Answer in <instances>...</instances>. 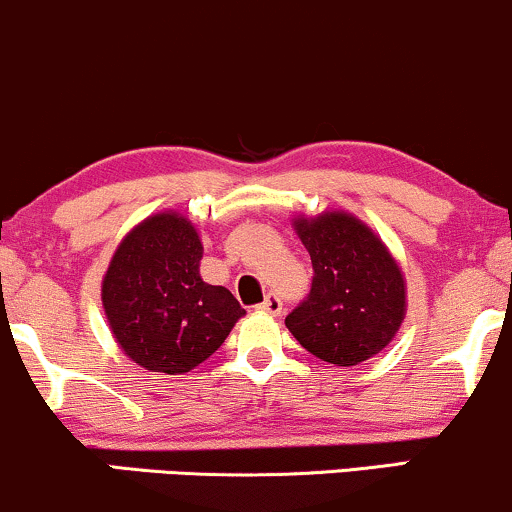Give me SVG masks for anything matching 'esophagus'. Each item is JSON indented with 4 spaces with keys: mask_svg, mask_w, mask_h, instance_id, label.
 Instances as JSON below:
<instances>
[{
    "mask_svg": "<svg viewBox=\"0 0 512 512\" xmlns=\"http://www.w3.org/2000/svg\"><path fill=\"white\" fill-rule=\"evenodd\" d=\"M257 310H260V313H267V315H281V301H279V296H274V293H269L267 298H264V301L257 305Z\"/></svg>",
    "mask_w": 512,
    "mask_h": 512,
    "instance_id": "1",
    "label": "esophagus"
}]
</instances>
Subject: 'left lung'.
<instances>
[{"label": "left lung", "instance_id": "1", "mask_svg": "<svg viewBox=\"0 0 512 512\" xmlns=\"http://www.w3.org/2000/svg\"><path fill=\"white\" fill-rule=\"evenodd\" d=\"M293 228L315 276L308 298L286 317L289 332L334 366L380 354L407 315V281L392 252L349 211L296 216Z\"/></svg>", "mask_w": 512, "mask_h": 512}]
</instances>
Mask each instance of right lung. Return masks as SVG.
I'll return each instance as SVG.
<instances>
[{
  "label": "right lung",
  "mask_w": 512,
  "mask_h": 512,
  "mask_svg": "<svg viewBox=\"0 0 512 512\" xmlns=\"http://www.w3.org/2000/svg\"><path fill=\"white\" fill-rule=\"evenodd\" d=\"M202 238L187 216L158 211L117 245L101 298L129 361L151 373H190L245 315L233 293L199 276Z\"/></svg>",
  "instance_id": "right-lung-1"
}]
</instances>
